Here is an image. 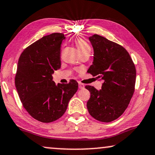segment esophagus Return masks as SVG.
Masks as SVG:
<instances>
[{
	"label": "esophagus",
	"instance_id": "1",
	"mask_svg": "<svg viewBox=\"0 0 155 155\" xmlns=\"http://www.w3.org/2000/svg\"><path fill=\"white\" fill-rule=\"evenodd\" d=\"M79 88H80V89H82V88H84V85L83 84L80 83V82H79Z\"/></svg>",
	"mask_w": 155,
	"mask_h": 155
}]
</instances>
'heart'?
Segmentation results:
<instances>
[{
  "label": "heart",
  "mask_w": 155,
  "mask_h": 155,
  "mask_svg": "<svg viewBox=\"0 0 155 155\" xmlns=\"http://www.w3.org/2000/svg\"><path fill=\"white\" fill-rule=\"evenodd\" d=\"M75 43L80 54H83L86 52L91 53V47L89 46V45H88L85 40H82V39H77V40L75 41Z\"/></svg>",
  "instance_id": "heart-1"
}]
</instances>
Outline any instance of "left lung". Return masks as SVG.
<instances>
[{
	"label": "left lung",
	"mask_w": 155,
	"mask_h": 155,
	"mask_svg": "<svg viewBox=\"0 0 155 155\" xmlns=\"http://www.w3.org/2000/svg\"><path fill=\"white\" fill-rule=\"evenodd\" d=\"M94 49L92 65L88 73L104 80L101 89L86 86L91 93L88 113L101 122L115 120L124 113L133 97L136 69L126 49L104 37L88 38Z\"/></svg>",
	"instance_id": "8db88e82"
}]
</instances>
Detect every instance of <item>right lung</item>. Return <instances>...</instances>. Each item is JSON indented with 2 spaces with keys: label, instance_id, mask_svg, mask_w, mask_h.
Segmentation results:
<instances>
[{
  "label": "right lung",
  "instance_id": "add662e5",
  "mask_svg": "<svg viewBox=\"0 0 155 155\" xmlns=\"http://www.w3.org/2000/svg\"><path fill=\"white\" fill-rule=\"evenodd\" d=\"M61 33L44 36L27 47L18 62L15 84L23 107L32 117L42 123L59 119L67 110L78 83L52 81L54 71L60 69Z\"/></svg>",
  "mask_w": 155,
  "mask_h": 155
}]
</instances>
